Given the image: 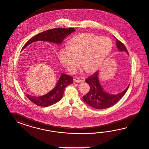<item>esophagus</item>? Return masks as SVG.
Returning a JSON list of instances; mask_svg holds the SVG:
<instances>
[{
    "label": "esophagus",
    "mask_w": 149,
    "mask_h": 149,
    "mask_svg": "<svg viewBox=\"0 0 149 149\" xmlns=\"http://www.w3.org/2000/svg\"><path fill=\"white\" fill-rule=\"evenodd\" d=\"M74 80L76 82H83L85 81V79L82 77H76L74 79Z\"/></svg>",
    "instance_id": "esophagus-1"
}]
</instances>
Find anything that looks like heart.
Masks as SVG:
<instances>
[{"label": "heart", "instance_id": "heart-1", "mask_svg": "<svg viewBox=\"0 0 149 149\" xmlns=\"http://www.w3.org/2000/svg\"><path fill=\"white\" fill-rule=\"evenodd\" d=\"M113 48L111 40L106 36L83 33L74 36L67 44V48L59 52L60 62L70 72L80 64L88 72H95L101 66Z\"/></svg>", "mask_w": 149, "mask_h": 149}]
</instances>
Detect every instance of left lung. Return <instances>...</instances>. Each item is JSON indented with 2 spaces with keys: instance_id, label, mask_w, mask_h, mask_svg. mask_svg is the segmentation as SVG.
<instances>
[{
  "instance_id": "8db88e82",
  "label": "left lung",
  "mask_w": 149,
  "mask_h": 149,
  "mask_svg": "<svg viewBox=\"0 0 149 149\" xmlns=\"http://www.w3.org/2000/svg\"><path fill=\"white\" fill-rule=\"evenodd\" d=\"M116 45L119 51H125L128 54L125 46L116 39ZM86 83L89 85L90 89L87 95L83 96V100L86 104L96 109L108 108L116 104L126 93L130 85L122 92L116 95L110 94L105 92L100 85L98 80V71L86 79Z\"/></svg>"
}]
</instances>
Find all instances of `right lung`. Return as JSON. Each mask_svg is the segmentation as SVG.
<instances>
[{
	"mask_svg": "<svg viewBox=\"0 0 149 149\" xmlns=\"http://www.w3.org/2000/svg\"><path fill=\"white\" fill-rule=\"evenodd\" d=\"M75 31V30L73 28H56L49 29L30 39L23 46L22 49H23L28 45L37 41H45L57 44H61L65 37ZM72 77L65 74H62L54 88L48 93L40 97H35L27 93L25 94L28 99L36 105L44 107H49L57 103L62 98L65 87L68 85L72 84Z\"/></svg>",
	"mask_w": 149,
	"mask_h": 149,
	"instance_id": "obj_1",
	"label": "right lung"
}]
</instances>
